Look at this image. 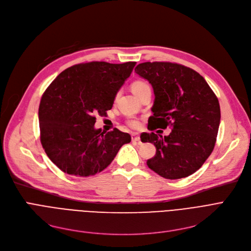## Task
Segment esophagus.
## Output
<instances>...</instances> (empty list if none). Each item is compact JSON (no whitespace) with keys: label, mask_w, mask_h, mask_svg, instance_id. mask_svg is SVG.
<instances>
[{"label":"esophagus","mask_w":251,"mask_h":251,"mask_svg":"<svg viewBox=\"0 0 251 251\" xmlns=\"http://www.w3.org/2000/svg\"><path fill=\"white\" fill-rule=\"evenodd\" d=\"M131 138H132V140L133 141H140V137H139V135L137 134V133H132L131 134Z\"/></svg>","instance_id":"obj_1"}]
</instances>
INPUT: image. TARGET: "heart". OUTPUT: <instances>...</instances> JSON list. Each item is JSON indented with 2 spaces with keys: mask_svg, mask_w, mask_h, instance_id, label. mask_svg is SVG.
Instances as JSON below:
<instances>
[{
  "mask_svg": "<svg viewBox=\"0 0 251 251\" xmlns=\"http://www.w3.org/2000/svg\"><path fill=\"white\" fill-rule=\"evenodd\" d=\"M131 89H132L133 94L139 98L141 95H143L146 91L151 90V85L147 82V81H143V80H135L132 83H131ZM118 97V95L116 96V98ZM127 125L131 128L136 129L140 126V122L137 119H128L127 120Z\"/></svg>",
  "mask_w": 251,
  "mask_h": 251,
  "instance_id": "heart-1",
  "label": "heart"
}]
</instances>
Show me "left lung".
<instances>
[{"label": "left lung", "instance_id": "8db88e82", "mask_svg": "<svg viewBox=\"0 0 251 251\" xmlns=\"http://www.w3.org/2000/svg\"><path fill=\"white\" fill-rule=\"evenodd\" d=\"M135 72L148 79L155 96L149 130L172 128L164 137L141 133V141L156 149L149 168L171 180L192 175L215 148L221 120L217 96L200 73L181 64L146 62Z\"/></svg>", "mask_w": 251, "mask_h": 251}]
</instances>
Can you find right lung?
<instances>
[{
	"instance_id": "obj_1",
	"label": "right lung",
	"mask_w": 251,
	"mask_h": 251,
	"mask_svg": "<svg viewBox=\"0 0 251 251\" xmlns=\"http://www.w3.org/2000/svg\"><path fill=\"white\" fill-rule=\"evenodd\" d=\"M136 62L76 64L60 73L45 90L38 108L42 146L61 171L77 177L94 176L107 168L119 150L131 141L114 128L95 129L96 115H107L115 96Z\"/></svg>"
}]
</instances>
